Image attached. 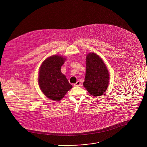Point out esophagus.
Wrapping results in <instances>:
<instances>
[{
	"label": "esophagus",
	"mask_w": 147,
	"mask_h": 147,
	"mask_svg": "<svg viewBox=\"0 0 147 147\" xmlns=\"http://www.w3.org/2000/svg\"><path fill=\"white\" fill-rule=\"evenodd\" d=\"M80 84H81L80 82H79V81H78L77 83H76L75 84H74V86H80Z\"/></svg>",
	"instance_id": "1"
}]
</instances>
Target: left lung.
Segmentation results:
<instances>
[{
    "label": "left lung",
    "instance_id": "8db88e82",
    "mask_svg": "<svg viewBox=\"0 0 147 147\" xmlns=\"http://www.w3.org/2000/svg\"><path fill=\"white\" fill-rule=\"evenodd\" d=\"M109 73L102 59L98 55L90 53L86 57L85 88L94 96H100L107 89Z\"/></svg>",
    "mask_w": 147,
    "mask_h": 147
}]
</instances>
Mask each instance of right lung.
Returning <instances> with one entry per match:
<instances>
[{"label":"right lung","mask_w":147,"mask_h":147,"mask_svg":"<svg viewBox=\"0 0 147 147\" xmlns=\"http://www.w3.org/2000/svg\"><path fill=\"white\" fill-rule=\"evenodd\" d=\"M65 59L62 56H51L43 62L40 68V88L46 96L54 101L62 100L72 88V85L61 71Z\"/></svg>","instance_id":"add662e5"}]
</instances>
